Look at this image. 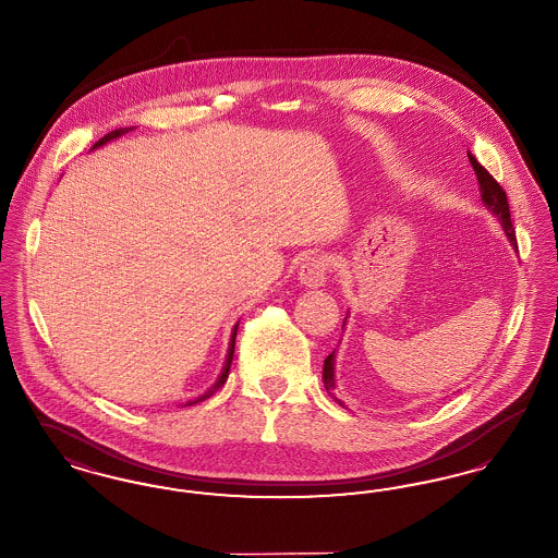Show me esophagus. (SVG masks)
Wrapping results in <instances>:
<instances>
[{
    "label": "esophagus",
    "instance_id": "1",
    "mask_svg": "<svg viewBox=\"0 0 558 558\" xmlns=\"http://www.w3.org/2000/svg\"><path fill=\"white\" fill-rule=\"evenodd\" d=\"M328 276V264L324 257L319 255H312L305 259V264L299 269V280L303 287L307 289H319L326 284V278Z\"/></svg>",
    "mask_w": 558,
    "mask_h": 558
}]
</instances>
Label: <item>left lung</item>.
Here are the masks:
<instances>
[{
    "instance_id": "1",
    "label": "left lung",
    "mask_w": 558,
    "mask_h": 558,
    "mask_svg": "<svg viewBox=\"0 0 558 558\" xmlns=\"http://www.w3.org/2000/svg\"><path fill=\"white\" fill-rule=\"evenodd\" d=\"M469 160H471V165H473V169H475V173H477L481 203L485 205L487 211L492 213V215L500 221L506 236L510 240V246L517 251V236H514V228H512V221H510V209H508V198H506L505 190L487 173V169H485L475 157L469 155ZM343 326H345V322H343ZM335 353H337V349L324 360V371H322L324 387H326V391H328L332 398H335L332 391H335V387H337V380H335L337 355H335ZM337 401H339V399H337ZM339 403L343 405V401H339Z\"/></svg>"
}]
</instances>
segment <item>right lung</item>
<instances>
[{
    "instance_id": "add662e5",
    "label": "right lung",
    "mask_w": 558,
    "mask_h": 558,
    "mask_svg": "<svg viewBox=\"0 0 558 558\" xmlns=\"http://www.w3.org/2000/svg\"><path fill=\"white\" fill-rule=\"evenodd\" d=\"M133 128H123V130H114V132L107 133L102 140H98L96 144H94V148L92 150H96V148H100V146H105L108 144L110 140H117V137H121L123 133L132 132ZM236 330H239V324H234V328H232V337H230V345H228V355H226V362H223V368L219 372V376H217V380L213 383L211 387L203 393V396H198V398L190 399L186 401L184 405H194V403H198V401H205L207 398H211L213 393L226 383V378H228V372H230V366H232V357H234V345H236Z\"/></svg>"
}]
</instances>
